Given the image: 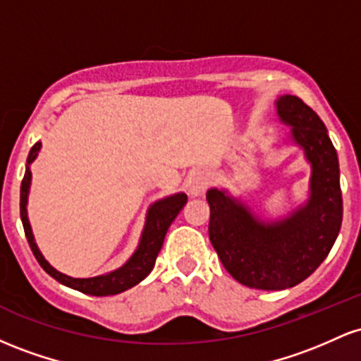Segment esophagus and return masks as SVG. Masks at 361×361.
Returning <instances> with one entry per match:
<instances>
[{
	"label": "esophagus",
	"mask_w": 361,
	"mask_h": 361,
	"mask_svg": "<svg viewBox=\"0 0 361 361\" xmlns=\"http://www.w3.org/2000/svg\"><path fill=\"white\" fill-rule=\"evenodd\" d=\"M210 183V178L205 171H197L190 180V193L192 195H200L207 190V186Z\"/></svg>",
	"instance_id": "1"
}]
</instances>
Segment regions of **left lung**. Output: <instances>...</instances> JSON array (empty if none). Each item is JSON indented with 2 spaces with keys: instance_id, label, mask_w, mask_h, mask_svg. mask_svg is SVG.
Instances as JSON below:
<instances>
[{
  "instance_id": "1",
  "label": "left lung",
  "mask_w": 361,
  "mask_h": 361,
  "mask_svg": "<svg viewBox=\"0 0 361 361\" xmlns=\"http://www.w3.org/2000/svg\"><path fill=\"white\" fill-rule=\"evenodd\" d=\"M276 109L312 164L307 205L285 221L268 224L224 192H207L214 250L239 283L258 290L295 287L312 275L329 255L343 221L338 154L324 122L292 94L281 97Z\"/></svg>"
}]
</instances>
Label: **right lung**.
Returning a JSON list of instances; mask_svg holds the SVG:
<instances>
[{
	"label": "right lung",
	"instance_id": "right-lung-1",
	"mask_svg": "<svg viewBox=\"0 0 361 361\" xmlns=\"http://www.w3.org/2000/svg\"><path fill=\"white\" fill-rule=\"evenodd\" d=\"M40 149V142H35L34 147L30 149L27 157V164H30L32 161L37 157V152ZM30 169H25V176L22 180V186H20V217H22L23 231L27 235V241L30 244V250L34 252V256L39 261L40 267L44 268L45 273L56 279L59 283L66 285V287L78 290V292L88 293V295H97V297H105V295H115V293L123 292V290L134 287L139 281H142L149 273L154 268L157 252L161 251L163 246L164 235L168 233V227L171 226V222L175 221V217L180 214V210L183 209V205L188 200L185 193H176L173 197L163 198V200L156 202L151 207L147 214V222L144 227L142 239L137 251L134 252L130 259L123 264L118 270L109 273V275L103 276H93V279H71L68 275H62L61 271L54 270L51 264L44 259V256L40 255V251L37 250V244L34 243V235H32L30 224L27 219V197H28V188H30Z\"/></svg>",
	"mask_w": 361,
	"mask_h": 361
}]
</instances>
